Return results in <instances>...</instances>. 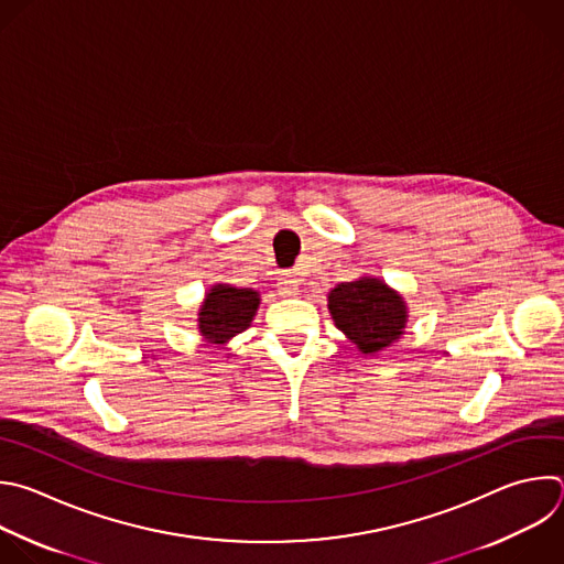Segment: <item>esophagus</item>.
I'll return each instance as SVG.
<instances>
[{
	"instance_id": "esophagus-1",
	"label": "esophagus",
	"mask_w": 564,
	"mask_h": 564,
	"mask_svg": "<svg viewBox=\"0 0 564 564\" xmlns=\"http://www.w3.org/2000/svg\"><path fill=\"white\" fill-rule=\"evenodd\" d=\"M276 288H279V294L283 296H296L301 292V279L294 272H283Z\"/></svg>"
}]
</instances>
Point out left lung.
Returning a JSON list of instances; mask_svg holds the SVG:
<instances>
[{
    "instance_id": "8db88e82",
    "label": "left lung",
    "mask_w": 564,
    "mask_h": 564,
    "mask_svg": "<svg viewBox=\"0 0 564 564\" xmlns=\"http://www.w3.org/2000/svg\"><path fill=\"white\" fill-rule=\"evenodd\" d=\"M334 325L365 356H377L397 343L408 327L405 296L379 276L338 283L327 294Z\"/></svg>"
}]
</instances>
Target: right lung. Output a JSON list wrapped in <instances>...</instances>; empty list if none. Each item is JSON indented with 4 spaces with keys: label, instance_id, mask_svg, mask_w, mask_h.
Wrapping results in <instances>:
<instances>
[{
    "label": "right lung",
    "instance_id": "1",
    "mask_svg": "<svg viewBox=\"0 0 564 564\" xmlns=\"http://www.w3.org/2000/svg\"><path fill=\"white\" fill-rule=\"evenodd\" d=\"M261 296L252 288H237L230 283H215L199 307L197 329L210 345L226 347L237 334L246 332L259 310Z\"/></svg>",
    "mask_w": 564,
    "mask_h": 564
}]
</instances>
